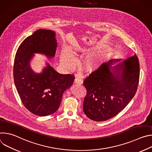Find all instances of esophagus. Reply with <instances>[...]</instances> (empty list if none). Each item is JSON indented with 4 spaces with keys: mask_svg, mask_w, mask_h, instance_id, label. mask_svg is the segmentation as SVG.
<instances>
[{
    "mask_svg": "<svg viewBox=\"0 0 152 152\" xmlns=\"http://www.w3.org/2000/svg\"><path fill=\"white\" fill-rule=\"evenodd\" d=\"M75 83L76 84H79V85H81L83 83V80H82V78L79 76H76L75 79Z\"/></svg>",
    "mask_w": 152,
    "mask_h": 152,
    "instance_id": "1",
    "label": "esophagus"
}]
</instances>
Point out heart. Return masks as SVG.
I'll use <instances>...</instances> for the list:
<instances>
[{"mask_svg":"<svg viewBox=\"0 0 152 152\" xmlns=\"http://www.w3.org/2000/svg\"><path fill=\"white\" fill-rule=\"evenodd\" d=\"M79 52L82 54H86L91 49L86 48L80 47ZM107 55L100 56L98 55H90L86 56L83 61V66L88 72H92L97 69ZM60 60L63 66L67 69H72L75 66L77 61L76 55L70 48H65L62 49L60 55Z\"/></svg>","mask_w":152,"mask_h":152,"instance_id":"b5f03b06","label":"heart"}]
</instances>
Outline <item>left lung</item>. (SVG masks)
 <instances>
[{"label": "left lung", "mask_w": 152, "mask_h": 152, "mask_svg": "<svg viewBox=\"0 0 152 152\" xmlns=\"http://www.w3.org/2000/svg\"><path fill=\"white\" fill-rule=\"evenodd\" d=\"M139 77L140 64L135 54L123 61L111 59L102 64L83 82L87 91L83 104L85 114L96 121L117 115L134 97Z\"/></svg>", "instance_id": "obj_1"}]
</instances>
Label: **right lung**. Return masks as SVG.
Returning a JSON list of instances; mask_svg holds the SVG:
<instances>
[{
	"mask_svg": "<svg viewBox=\"0 0 152 152\" xmlns=\"http://www.w3.org/2000/svg\"><path fill=\"white\" fill-rule=\"evenodd\" d=\"M55 32L38 29L28 37L17 49L14 64V83L20 99L26 109L38 116H47L56 112L63 93L69 89L75 77L70 74L57 72L46 62L41 73H35L30 62L35 53L53 58L57 41Z\"/></svg>",
	"mask_w": 152,
	"mask_h": 152,
	"instance_id": "1",
	"label": "right lung"
}]
</instances>
